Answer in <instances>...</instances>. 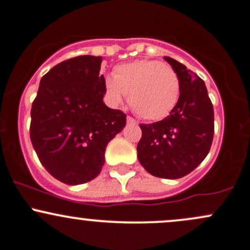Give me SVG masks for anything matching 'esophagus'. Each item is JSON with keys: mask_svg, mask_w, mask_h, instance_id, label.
<instances>
[{"mask_svg": "<svg viewBox=\"0 0 250 250\" xmlns=\"http://www.w3.org/2000/svg\"><path fill=\"white\" fill-rule=\"evenodd\" d=\"M127 122H128V123H136V121H135V120H134V118H133V117L128 116V117H127Z\"/></svg>", "mask_w": 250, "mask_h": 250, "instance_id": "1", "label": "esophagus"}]
</instances>
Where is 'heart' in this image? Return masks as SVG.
<instances>
[{"mask_svg": "<svg viewBox=\"0 0 250 250\" xmlns=\"http://www.w3.org/2000/svg\"><path fill=\"white\" fill-rule=\"evenodd\" d=\"M104 91L112 105L120 104L128 94V103L139 117L159 121L177 104L181 83L176 70L167 63L136 60L116 65L112 78L105 79Z\"/></svg>", "mask_w": 250, "mask_h": 250, "instance_id": "heart-1", "label": "heart"}]
</instances>
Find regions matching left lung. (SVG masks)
I'll return each instance as SVG.
<instances>
[{"instance_id": "1", "label": "left lung", "mask_w": 250, "mask_h": 250, "mask_svg": "<svg viewBox=\"0 0 250 250\" xmlns=\"http://www.w3.org/2000/svg\"><path fill=\"white\" fill-rule=\"evenodd\" d=\"M164 59L180 78V98L169 116L140 125L143 135L136 148L147 172L175 180L193 171L208 154L214 112L204 80L171 57Z\"/></svg>"}]
</instances>
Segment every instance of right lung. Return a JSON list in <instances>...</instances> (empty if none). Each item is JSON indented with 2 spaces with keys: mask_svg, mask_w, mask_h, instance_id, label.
<instances>
[{
  "mask_svg": "<svg viewBox=\"0 0 250 250\" xmlns=\"http://www.w3.org/2000/svg\"><path fill=\"white\" fill-rule=\"evenodd\" d=\"M102 60L83 55L56 64L42 78L32 103L33 148L46 171L65 185L99 175L107 143L127 121L125 112L104 104Z\"/></svg>",
  "mask_w": 250,
  "mask_h": 250,
  "instance_id": "right-lung-1",
  "label": "right lung"
}]
</instances>
